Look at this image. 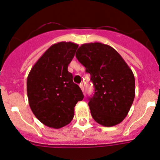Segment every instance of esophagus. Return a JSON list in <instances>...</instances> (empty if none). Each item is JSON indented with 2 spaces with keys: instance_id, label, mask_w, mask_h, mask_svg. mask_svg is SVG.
Returning a JSON list of instances; mask_svg holds the SVG:
<instances>
[{
  "instance_id": "34e87169",
  "label": "esophagus",
  "mask_w": 160,
  "mask_h": 160,
  "mask_svg": "<svg viewBox=\"0 0 160 160\" xmlns=\"http://www.w3.org/2000/svg\"><path fill=\"white\" fill-rule=\"evenodd\" d=\"M79 86H80V89H81L82 91L83 92V90H84V86H83V83H80V84Z\"/></svg>"
}]
</instances>
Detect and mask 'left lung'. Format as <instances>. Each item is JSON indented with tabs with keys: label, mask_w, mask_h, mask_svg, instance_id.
Returning a JSON list of instances; mask_svg holds the SVG:
<instances>
[{
	"label": "left lung",
	"mask_w": 160,
	"mask_h": 160,
	"mask_svg": "<svg viewBox=\"0 0 160 160\" xmlns=\"http://www.w3.org/2000/svg\"><path fill=\"white\" fill-rule=\"evenodd\" d=\"M76 58L90 74L95 88L88 102L93 120L104 127L119 124L127 116L135 97L131 69L117 50L101 43L82 44Z\"/></svg>",
	"instance_id": "1"
}]
</instances>
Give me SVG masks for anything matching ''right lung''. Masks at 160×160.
<instances>
[{"label": "right lung", "mask_w": 160, "mask_h": 160, "mask_svg": "<svg viewBox=\"0 0 160 160\" xmlns=\"http://www.w3.org/2000/svg\"><path fill=\"white\" fill-rule=\"evenodd\" d=\"M78 45L59 42L50 46L32 67L28 80V101L35 117L45 126L59 129L71 122L74 107L83 99L73 82L69 63Z\"/></svg>", "instance_id": "obj_1"}]
</instances>
